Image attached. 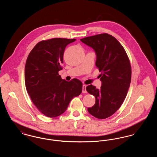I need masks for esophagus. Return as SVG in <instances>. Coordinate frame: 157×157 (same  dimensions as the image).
Returning <instances> with one entry per match:
<instances>
[{"instance_id":"obj_1","label":"esophagus","mask_w":157,"mask_h":157,"mask_svg":"<svg viewBox=\"0 0 157 157\" xmlns=\"http://www.w3.org/2000/svg\"><path fill=\"white\" fill-rule=\"evenodd\" d=\"M87 92V91H86V85H83V86H82V93H86Z\"/></svg>"}]
</instances>
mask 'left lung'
Listing matches in <instances>:
<instances>
[{
    "mask_svg": "<svg viewBox=\"0 0 157 157\" xmlns=\"http://www.w3.org/2000/svg\"><path fill=\"white\" fill-rule=\"evenodd\" d=\"M80 40L95 51V65L101 72V89L92 85L86 88L96 99L88 111L97 118L105 119L115 113L126 98L131 80L130 62L123 46L111 35L102 33Z\"/></svg>",
    "mask_w": 157,
    "mask_h": 157,
    "instance_id": "left-lung-1",
    "label": "left lung"
}]
</instances>
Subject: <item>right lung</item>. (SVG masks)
I'll use <instances>...</instances> for the list:
<instances>
[{"label":"right lung","instance_id":"add662e5","mask_svg":"<svg viewBox=\"0 0 157 157\" xmlns=\"http://www.w3.org/2000/svg\"><path fill=\"white\" fill-rule=\"evenodd\" d=\"M75 39L53 38L37 43L29 54L25 68V86L33 103L45 116L55 118L65 112L82 90V83L67 82L58 72L62 69L66 46Z\"/></svg>","mask_w":157,"mask_h":157}]
</instances>
